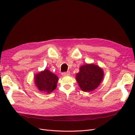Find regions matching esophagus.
<instances>
[{"label":"esophagus","instance_id":"34e87169","mask_svg":"<svg viewBox=\"0 0 135 135\" xmlns=\"http://www.w3.org/2000/svg\"><path fill=\"white\" fill-rule=\"evenodd\" d=\"M61 74L62 76H68L70 75V73L67 71V72H63V73H62Z\"/></svg>","mask_w":135,"mask_h":135}]
</instances>
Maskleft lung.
Wrapping results in <instances>:
<instances>
[{"instance_id":"8db88e82","label":"left lung","mask_w":135,"mask_h":135,"mask_svg":"<svg viewBox=\"0 0 135 135\" xmlns=\"http://www.w3.org/2000/svg\"><path fill=\"white\" fill-rule=\"evenodd\" d=\"M103 78V71L99 66L86 64L79 68L76 79L79 87L84 91H90L98 87Z\"/></svg>"}]
</instances>
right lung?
<instances>
[{
  "label": "right lung",
  "mask_w": 135,
  "mask_h": 135,
  "mask_svg": "<svg viewBox=\"0 0 135 135\" xmlns=\"http://www.w3.org/2000/svg\"><path fill=\"white\" fill-rule=\"evenodd\" d=\"M58 80V77L55 74L51 73L49 70H45L36 74L35 83L40 91L50 93L56 88Z\"/></svg>",
  "instance_id": "1"
}]
</instances>
